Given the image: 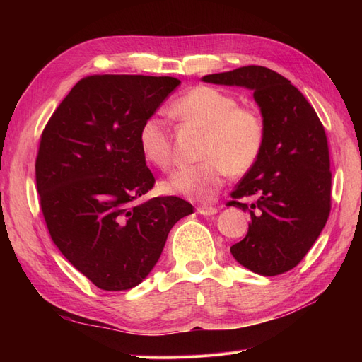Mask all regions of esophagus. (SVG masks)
<instances>
[{
  "label": "esophagus",
  "instance_id": "34e87169",
  "mask_svg": "<svg viewBox=\"0 0 362 362\" xmlns=\"http://www.w3.org/2000/svg\"><path fill=\"white\" fill-rule=\"evenodd\" d=\"M196 211H198L202 216H213V214L217 213V208L211 206V205H201V206L196 208Z\"/></svg>",
  "mask_w": 362,
  "mask_h": 362
}]
</instances>
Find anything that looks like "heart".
<instances>
[{
	"label": "heart",
	"instance_id": "obj_1",
	"mask_svg": "<svg viewBox=\"0 0 362 362\" xmlns=\"http://www.w3.org/2000/svg\"><path fill=\"white\" fill-rule=\"evenodd\" d=\"M172 115L182 122L205 128L201 163L184 166L161 182L166 194L182 196L194 202L211 201L228 173H246L254 168L266 140L261 115L240 107L231 93L211 86H196L172 105ZM139 148L146 161L168 169L173 160L168 124L157 115L148 116L139 128Z\"/></svg>",
	"mask_w": 362,
	"mask_h": 362
}]
</instances>
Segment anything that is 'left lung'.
<instances>
[{"label": "left lung", "mask_w": 362, "mask_h": 362, "mask_svg": "<svg viewBox=\"0 0 362 362\" xmlns=\"http://www.w3.org/2000/svg\"><path fill=\"white\" fill-rule=\"evenodd\" d=\"M204 83L254 92L266 127L261 156L231 193L229 205L249 211L246 237L231 246L243 267L275 276L296 267L319 238L331 211L329 149L306 98L278 72L243 66L202 76Z\"/></svg>", "instance_id": "8db88e82"}]
</instances>
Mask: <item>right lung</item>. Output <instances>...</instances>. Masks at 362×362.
<instances>
[{"mask_svg":"<svg viewBox=\"0 0 362 362\" xmlns=\"http://www.w3.org/2000/svg\"><path fill=\"white\" fill-rule=\"evenodd\" d=\"M180 84L173 76H86L42 133L36 184L49 235L101 290L139 286L172 226L193 213L177 196L139 202L156 182L139 128Z\"/></svg>","mask_w":362,"mask_h":362,"instance_id":"1","label":"right lung"}]
</instances>
